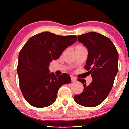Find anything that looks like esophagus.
Returning a JSON list of instances; mask_svg holds the SVG:
<instances>
[{
    "label": "esophagus",
    "mask_w": 129,
    "mask_h": 129,
    "mask_svg": "<svg viewBox=\"0 0 129 129\" xmlns=\"http://www.w3.org/2000/svg\"><path fill=\"white\" fill-rule=\"evenodd\" d=\"M71 77L72 81L75 82V81H76V80H77V78H76V77H75V76H71Z\"/></svg>",
    "instance_id": "34e87169"
}]
</instances>
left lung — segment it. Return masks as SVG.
I'll list each match as a JSON object with an SVG mask.
<instances>
[{
	"instance_id": "1",
	"label": "left lung",
	"mask_w": 129,
	"mask_h": 129,
	"mask_svg": "<svg viewBox=\"0 0 129 129\" xmlns=\"http://www.w3.org/2000/svg\"><path fill=\"white\" fill-rule=\"evenodd\" d=\"M78 40L88 49L85 69L91 74L93 81L86 85L85 80L78 78L84 85V90L75 95L74 100L83 106H97L112 90L118 69V53L110 39L97 32L78 35Z\"/></svg>"
}]
</instances>
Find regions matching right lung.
Returning a JSON list of instances; mask_svg holds the SVG:
<instances>
[{
    "label": "right lung",
    "instance_id": "add662e5",
    "mask_svg": "<svg viewBox=\"0 0 129 129\" xmlns=\"http://www.w3.org/2000/svg\"><path fill=\"white\" fill-rule=\"evenodd\" d=\"M76 40L75 35L44 32L30 38L21 49L17 67L19 85L24 97L32 106L51 105L56 101L60 87L71 82L67 73L60 76L50 73L48 67Z\"/></svg>",
    "mask_w": 129,
    "mask_h": 129
}]
</instances>
